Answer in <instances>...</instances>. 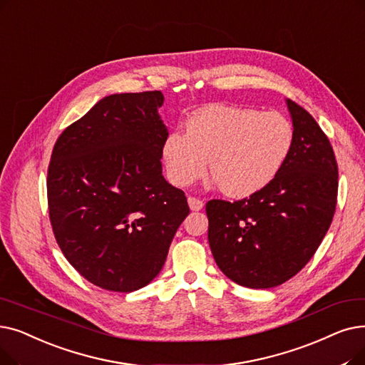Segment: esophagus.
<instances>
[{"label":"esophagus","mask_w":365,"mask_h":365,"mask_svg":"<svg viewBox=\"0 0 365 365\" xmlns=\"http://www.w3.org/2000/svg\"><path fill=\"white\" fill-rule=\"evenodd\" d=\"M187 204H189V209H191L192 212H198V210L202 209V201L195 198V197H189Z\"/></svg>","instance_id":"esophagus-1"}]
</instances>
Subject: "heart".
<instances>
[{
	"label": "heart",
	"instance_id": "obj_1",
	"mask_svg": "<svg viewBox=\"0 0 365 365\" xmlns=\"http://www.w3.org/2000/svg\"><path fill=\"white\" fill-rule=\"evenodd\" d=\"M186 134L171 131L161 145L167 176L187 186L207 171L231 198H246L270 185L287 163L294 126L279 112L210 104L186 119Z\"/></svg>",
	"mask_w": 365,
	"mask_h": 365
}]
</instances>
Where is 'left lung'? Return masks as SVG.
Returning a JSON list of instances; mask_svg holds the SVG:
<instances>
[{"instance_id": "8db88e82", "label": "left lung", "mask_w": 365, "mask_h": 365, "mask_svg": "<svg viewBox=\"0 0 365 365\" xmlns=\"http://www.w3.org/2000/svg\"><path fill=\"white\" fill-rule=\"evenodd\" d=\"M287 106L294 145L259 192L205 204L213 258L232 282L252 289L289 280L314 255L336 212L339 171L329 140L303 107Z\"/></svg>"}]
</instances>
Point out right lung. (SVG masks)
Listing matches in <instances>:
<instances>
[{
    "label": "right lung",
    "mask_w": 365,
    "mask_h": 365,
    "mask_svg": "<svg viewBox=\"0 0 365 365\" xmlns=\"http://www.w3.org/2000/svg\"><path fill=\"white\" fill-rule=\"evenodd\" d=\"M161 91L113 93L56 140L47 201L55 239L86 280L115 292L150 283L189 213L163 176Z\"/></svg>",
    "instance_id": "obj_1"
}]
</instances>
